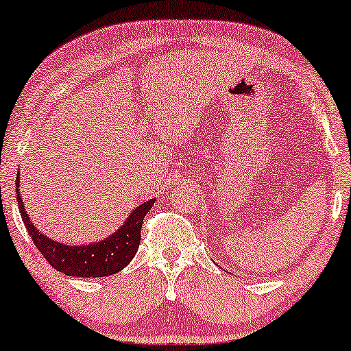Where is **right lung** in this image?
Wrapping results in <instances>:
<instances>
[{
    "label": "right lung",
    "instance_id": "obj_1",
    "mask_svg": "<svg viewBox=\"0 0 351 351\" xmlns=\"http://www.w3.org/2000/svg\"><path fill=\"white\" fill-rule=\"evenodd\" d=\"M19 187V175L16 180ZM19 210L22 221L25 223L33 243L43 254V258L58 272L68 276H84V278H97V276L114 275L125 267L135 256L138 245L141 240L143 219L147 211L152 208L156 200H147L132 211L125 224L121 227L110 239L98 241V243L71 246L53 241L43 235L29 221V216L23 208V202L17 192Z\"/></svg>",
    "mask_w": 351,
    "mask_h": 351
}]
</instances>
